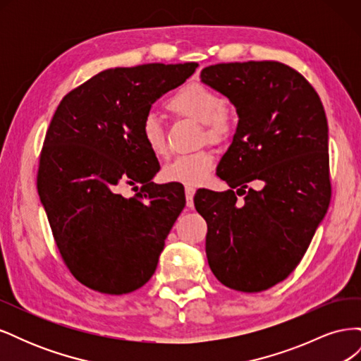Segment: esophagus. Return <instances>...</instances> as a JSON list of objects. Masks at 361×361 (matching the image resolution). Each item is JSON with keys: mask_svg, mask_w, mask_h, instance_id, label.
Returning a JSON list of instances; mask_svg holds the SVG:
<instances>
[{"mask_svg": "<svg viewBox=\"0 0 361 361\" xmlns=\"http://www.w3.org/2000/svg\"><path fill=\"white\" fill-rule=\"evenodd\" d=\"M194 194H195V188L192 187H185V197H187V206L192 207V199H194Z\"/></svg>", "mask_w": 361, "mask_h": 361, "instance_id": "obj_1", "label": "esophagus"}]
</instances>
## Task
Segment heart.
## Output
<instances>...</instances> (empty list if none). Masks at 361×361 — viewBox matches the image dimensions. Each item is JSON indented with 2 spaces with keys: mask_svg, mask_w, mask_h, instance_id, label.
Instances as JSON below:
<instances>
[{
  "mask_svg": "<svg viewBox=\"0 0 361 361\" xmlns=\"http://www.w3.org/2000/svg\"><path fill=\"white\" fill-rule=\"evenodd\" d=\"M167 108L176 116L200 122L203 126L202 137L211 143H224L235 133V113L224 105V99L220 94L204 84L191 82L183 85L170 97ZM140 134L146 147L155 157L161 158L167 155L166 130L157 116L149 114L143 118ZM214 155L207 150L179 155L162 169V176L169 182L194 187L207 178L214 169Z\"/></svg>",
  "mask_w": 361,
  "mask_h": 361,
  "instance_id": "1",
  "label": "heart"
}]
</instances>
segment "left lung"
Instances as JSON below:
<instances>
[{"instance_id": "8db88e82", "label": "left lung", "mask_w": 361, "mask_h": 361, "mask_svg": "<svg viewBox=\"0 0 361 361\" xmlns=\"http://www.w3.org/2000/svg\"><path fill=\"white\" fill-rule=\"evenodd\" d=\"M200 78L228 97L239 117L216 167L231 190L194 197L207 224V264L227 288L267 290L297 268L329 209L324 106L310 82L279 61L220 63ZM257 180L264 189L247 187Z\"/></svg>"}]
</instances>
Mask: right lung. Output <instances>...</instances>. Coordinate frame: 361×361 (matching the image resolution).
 I'll use <instances>...</instances> for the list:
<instances>
[{"instance_id":"1","label":"right lung","mask_w":361,"mask_h":361,"mask_svg":"<svg viewBox=\"0 0 361 361\" xmlns=\"http://www.w3.org/2000/svg\"><path fill=\"white\" fill-rule=\"evenodd\" d=\"M197 63L106 69L63 97L40 154L37 191L57 248L73 277L122 295L154 276L185 206L178 183L152 182L159 164L140 134L157 99ZM142 183L134 198L121 188Z\"/></svg>"}]
</instances>
